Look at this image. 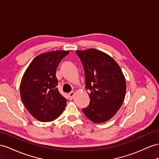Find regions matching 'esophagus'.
I'll return each instance as SVG.
<instances>
[{
	"label": "esophagus",
	"mask_w": 159,
	"mask_h": 159,
	"mask_svg": "<svg viewBox=\"0 0 159 159\" xmlns=\"http://www.w3.org/2000/svg\"><path fill=\"white\" fill-rule=\"evenodd\" d=\"M75 96V93L74 92H71L68 94V98L70 100H72L73 99V97Z\"/></svg>",
	"instance_id": "34e87169"
}]
</instances>
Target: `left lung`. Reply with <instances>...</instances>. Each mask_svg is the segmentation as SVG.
<instances>
[{
    "label": "left lung",
    "mask_w": 159,
    "mask_h": 159,
    "mask_svg": "<svg viewBox=\"0 0 159 159\" xmlns=\"http://www.w3.org/2000/svg\"><path fill=\"white\" fill-rule=\"evenodd\" d=\"M83 63L85 86L90 103L83 112L94 123L110 120L124 102L126 91L125 79L120 66L110 56L91 48L77 50Z\"/></svg>",
    "instance_id": "8db88e82"
}]
</instances>
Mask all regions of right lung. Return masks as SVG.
I'll return each mask as SVG.
<instances>
[{
	"label": "right lung",
	"mask_w": 159,
	"mask_h": 159,
	"mask_svg": "<svg viewBox=\"0 0 159 159\" xmlns=\"http://www.w3.org/2000/svg\"><path fill=\"white\" fill-rule=\"evenodd\" d=\"M68 51L57 50L36 56L27 67L20 84V95L31 116L42 122L60 116L66 99L59 93L56 70Z\"/></svg>",
	"instance_id": "add662e5"
}]
</instances>
